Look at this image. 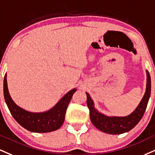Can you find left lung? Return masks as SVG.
<instances>
[{
    "label": "left lung",
    "mask_w": 155,
    "mask_h": 155,
    "mask_svg": "<svg viewBox=\"0 0 155 155\" xmlns=\"http://www.w3.org/2000/svg\"><path fill=\"white\" fill-rule=\"evenodd\" d=\"M147 89L142 101L136 110L125 117H108L98 113L94 108V104L88 93L87 95V105L89 108L90 117L92 124L99 130L110 134H120L132 129L144 115L151 94V78L147 71Z\"/></svg>",
    "instance_id": "obj_1"
}]
</instances>
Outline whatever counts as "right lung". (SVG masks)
I'll return each mask as SVG.
<instances>
[{
  "mask_svg": "<svg viewBox=\"0 0 155 155\" xmlns=\"http://www.w3.org/2000/svg\"><path fill=\"white\" fill-rule=\"evenodd\" d=\"M75 91L76 89L69 91L56 106L48 111L31 113L17 106L12 101L8 91L6 74L3 81V94L11 115L21 127L32 132L46 133L60 129L64 123L67 108Z\"/></svg>",
  "mask_w": 155,
  "mask_h": 155,
  "instance_id": "add662e5",
  "label": "right lung"
}]
</instances>
